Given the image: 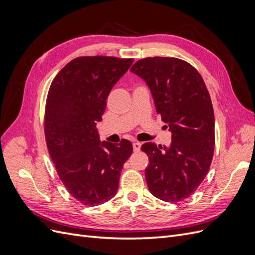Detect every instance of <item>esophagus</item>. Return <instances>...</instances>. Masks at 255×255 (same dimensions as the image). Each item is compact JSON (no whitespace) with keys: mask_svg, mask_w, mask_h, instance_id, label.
<instances>
[{"mask_svg":"<svg viewBox=\"0 0 255 255\" xmlns=\"http://www.w3.org/2000/svg\"><path fill=\"white\" fill-rule=\"evenodd\" d=\"M140 146H141V142H138V141L133 142L134 152H138V151H139V150H140Z\"/></svg>","mask_w":255,"mask_h":255,"instance_id":"1","label":"esophagus"}]
</instances>
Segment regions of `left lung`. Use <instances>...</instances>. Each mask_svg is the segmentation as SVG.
I'll use <instances>...</instances> for the list:
<instances>
[{"label": "left lung", "instance_id": "obj_1", "mask_svg": "<svg viewBox=\"0 0 255 255\" xmlns=\"http://www.w3.org/2000/svg\"><path fill=\"white\" fill-rule=\"evenodd\" d=\"M130 72L148 85L156 112L172 134L169 146L141 145L149 156L146 185L163 201H183L202 183L213 159L215 117L210 94L200 73L179 58L140 59Z\"/></svg>", "mask_w": 255, "mask_h": 255}]
</instances>
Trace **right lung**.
Masks as SVG:
<instances>
[{
	"mask_svg": "<svg viewBox=\"0 0 255 255\" xmlns=\"http://www.w3.org/2000/svg\"><path fill=\"white\" fill-rule=\"evenodd\" d=\"M134 59L78 57L53 80L45 105L44 133L57 174L70 195L84 205L115 197L123 165L133 152L130 141H101L96 128L106 99Z\"/></svg>",
	"mask_w": 255,
	"mask_h": 255,
	"instance_id": "right-lung-1",
	"label": "right lung"
}]
</instances>
